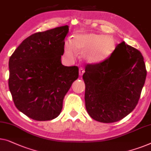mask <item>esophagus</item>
Here are the masks:
<instances>
[{"mask_svg": "<svg viewBox=\"0 0 151 151\" xmlns=\"http://www.w3.org/2000/svg\"><path fill=\"white\" fill-rule=\"evenodd\" d=\"M84 69L81 67V68H80V69H79V75H80V76H82V75L84 74Z\"/></svg>", "mask_w": 151, "mask_h": 151, "instance_id": "34e87169", "label": "esophagus"}]
</instances>
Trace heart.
I'll use <instances>...</instances> for the list:
<instances>
[{
	"label": "heart",
	"mask_w": 151,
	"mask_h": 151,
	"mask_svg": "<svg viewBox=\"0 0 151 151\" xmlns=\"http://www.w3.org/2000/svg\"><path fill=\"white\" fill-rule=\"evenodd\" d=\"M115 49L116 41L112 36L94 32L76 33L72 41L67 39L63 45L65 58L73 59L78 50L88 63L104 62L112 56Z\"/></svg>",
	"instance_id": "1"
}]
</instances>
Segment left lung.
<instances>
[{"mask_svg":"<svg viewBox=\"0 0 151 151\" xmlns=\"http://www.w3.org/2000/svg\"><path fill=\"white\" fill-rule=\"evenodd\" d=\"M146 69L141 52L123 41L110 58L85 67V105L95 121L114 123L134 110L145 85Z\"/></svg>","mask_w":151,"mask_h":151,"instance_id":"8db88e82","label":"left lung"}]
</instances>
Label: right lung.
<instances>
[{
	"label": "right lung",
	"mask_w": 151,
	"mask_h": 151,
	"mask_svg": "<svg viewBox=\"0 0 151 151\" xmlns=\"http://www.w3.org/2000/svg\"><path fill=\"white\" fill-rule=\"evenodd\" d=\"M67 25L32 34L9 58V88L16 108L35 121L55 119L65 95L78 78L77 66L61 63Z\"/></svg>",
	"instance_id": "1"
}]
</instances>
